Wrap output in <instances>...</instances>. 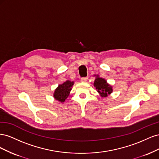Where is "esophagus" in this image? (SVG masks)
I'll use <instances>...</instances> for the list:
<instances>
[{
	"label": "esophagus",
	"instance_id": "34e87169",
	"mask_svg": "<svg viewBox=\"0 0 159 159\" xmlns=\"http://www.w3.org/2000/svg\"><path fill=\"white\" fill-rule=\"evenodd\" d=\"M88 81V78H81V82H86Z\"/></svg>",
	"mask_w": 159,
	"mask_h": 159
}]
</instances>
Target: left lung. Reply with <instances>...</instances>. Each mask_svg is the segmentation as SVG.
<instances>
[{"label": "left lung", "mask_w": 159, "mask_h": 159, "mask_svg": "<svg viewBox=\"0 0 159 159\" xmlns=\"http://www.w3.org/2000/svg\"><path fill=\"white\" fill-rule=\"evenodd\" d=\"M95 79L93 83L94 87L97 89L98 93L102 98H107L108 95L113 92V87L107 83L104 78H101L98 74L93 75Z\"/></svg>", "instance_id": "obj_1"}]
</instances>
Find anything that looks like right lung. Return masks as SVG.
I'll use <instances>...</instances> for the list:
<instances>
[{"label":"right lung","mask_w":159,"mask_h":159,"mask_svg":"<svg viewBox=\"0 0 159 159\" xmlns=\"http://www.w3.org/2000/svg\"><path fill=\"white\" fill-rule=\"evenodd\" d=\"M74 84V81L66 80L63 84L58 85L54 90L53 97L58 102L63 103L68 98L71 88Z\"/></svg>","instance_id":"obj_1"}]
</instances>
